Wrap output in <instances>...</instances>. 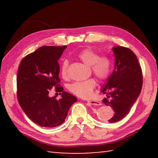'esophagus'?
<instances>
[{
  "label": "esophagus",
  "mask_w": 158,
  "mask_h": 158,
  "mask_svg": "<svg viewBox=\"0 0 158 158\" xmlns=\"http://www.w3.org/2000/svg\"><path fill=\"white\" fill-rule=\"evenodd\" d=\"M87 102L89 103H90V105H101V103L100 102L95 100H88Z\"/></svg>",
  "instance_id": "obj_1"
}]
</instances>
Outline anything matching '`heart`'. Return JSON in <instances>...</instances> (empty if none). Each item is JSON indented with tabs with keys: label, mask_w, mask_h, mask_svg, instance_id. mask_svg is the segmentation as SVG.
Segmentation results:
<instances>
[{
	"label": "heart",
	"mask_w": 158,
	"mask_h": 158,
	"mask_svg": "<svg viewBox=\"0 0 158 158\" xmlns=\"http://www.w3.org/2000/svg\"><path fill=\"white\" fill-rule=\"evenodd\" d=\"M78 58L85 65L90 66L93 74L101 80L107 79L110 75L112 63L110 58L106 56H100L98 53L90 49H85L78 54ZM68 61L63 60L61 65V74L65 77L68 74ZM96 85L93 78L82 81L74 82L69 85V90L79 97L88 98L92 95L93 90Z\"/></svg>",
	"instance_id": "heart-1"
}]
</instances>
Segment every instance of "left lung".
<instances>
[{"label":"left lung","instance_id":"8db88e82","mask_svg":"<svg viewBox=\"0 0 158 158\" xmlns=\"http://www.w3.org/2000/svg\"><path fill=\"white\" fill-rule=\"evenodd\" d=\"M115 57L114 69L102 85L101 92L106 94L102 102L114 111L109 123L121 121L129 113L140 95L142 88V71L137 56L124 47L112 48Z\"/></svg>","mask_w":158,"mask_h":158}]
</instances>
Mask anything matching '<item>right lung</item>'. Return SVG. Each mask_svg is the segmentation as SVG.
<instances>
[{
    "label": "right lung",
    "mask_w": 158,
    "mask_h": 158,
    "mask_svg": "<svg viewBox=\"0 0 158 158\" xmlns=\"http://www.w3.org/2000/svg\"><path fill=\"white\" fill-rule=\"evenodd\" d=\"M67 46H44L23 58L17 77V98L21 109L35 123L54 127L63 123L70 106L77 102L73 95L60 86L58 60ZM62 92L61 98L50 97L51 88Z\"/></svg>",
    "instance_id": "right-lung-1"
}]
</instances>
